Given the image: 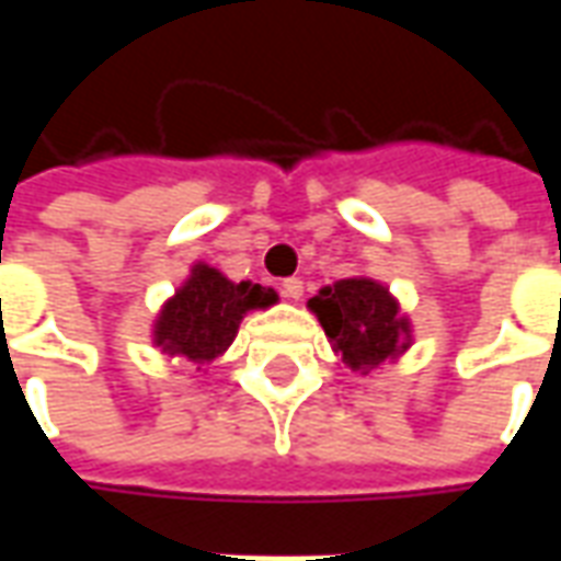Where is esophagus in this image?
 I'll use <instances>...</instances> for the list:
<instances>
[{"instance_id": "1", "label": "esophagus", "mask_w": 561, "mask_h": 561, "mask_svg": "<svg viewBox=\"0 0 561 561\" xmlns=\"http://www.w3.org/2000/svg\"><path fill=\"white\" fill-rule=\"evenodd\" d=\"M282 294H285V297H288V300H300V297H304V282L300 279H285L282 282Z\"/></svg>"}]
</instances>
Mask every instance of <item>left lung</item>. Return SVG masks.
<instances>
[{
	"label": "left lung",
	"instance_id": "1",
	"mask_svg": "<svg viewBox=\"0 0 561 561\" xmlns=\"http://www.w3.org/2000/svg\"><path fill=\"white\" fill-rule=\"evenodd\" d=\"M309 309L321 321L336 357L360 376L412 348V321L400 312V300L388 285L369 276L324 285L309 300Z\"/></svg>",
	"mask_w": 561,
	"mask_h": 561
}]
</instances>
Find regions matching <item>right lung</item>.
Returning a JSON list of instances; mask_svg holds the SVG:
<instances>
[{
	"label": "right lung",
	"instance_id": "1",
	"mask_svg": "<svg viewBox=\"0 0 561 561\" xmlns=\"http://www.w3.org/2000/svg\"><path fill=\"white\" fill-rule=\"evenodd\" d=\"M276 300L279 294L273 288L231 282L216 267L197 261L188 270V279L164 300L152 321V345L201 369L231 348L240 321L252 309H267Z\"/></svg>",
	"mask_w": 561,
	"mask_h": 561
}]
</instances>
